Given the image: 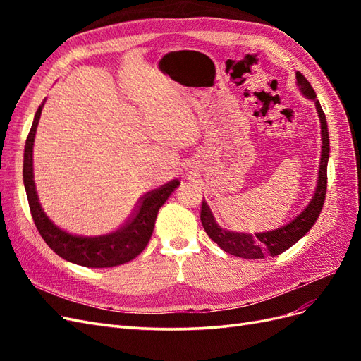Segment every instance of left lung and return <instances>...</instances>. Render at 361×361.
<instances>
[{
  "instance_id": "left-lung-1",
  "label": "left lung",
  "mask_w": 361,
  "mask_h": 361,
  "mask_svg": "<svg viewBox=\"0 0 361 361\" xmlns=\"http://www.w3.org/2000/svg\"><path fill=\"white\" fill-rule=\"evenodd\" d=\"M297 84L300 87V92L314 101L316 111L319 116L321 122V135H322V152H321V162H319V173H318V185H316V191L310 203L305 206V209L288 223L286 226H281L276 231L262 232V233H238L221 228L215 221L212 215L211 207L203 200L202 211H200V220L203 224L204 232L207 233L218 247L223 248L226 253L243 257V259H264L267 256H279L283 251L290 248L295 243L307 233L313 224L318 220V216L322 211V206L325 202L326 194V166H329V157H330V138H329V128H326L325 114L322 111V106L319 101L316 99V93L310 82L305 80V76L301 72H297Z\"/></svg>"
}]
</instances>
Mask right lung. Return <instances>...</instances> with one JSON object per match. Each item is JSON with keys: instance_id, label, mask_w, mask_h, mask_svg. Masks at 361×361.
Masks as SVG:
<instances>
[{"instance_id": "1", "label": "right lung", "mask_w": 361, "mask_h": 361, "mask_svg": "<svg viewBox=\"0 0 361 361\" xmlns=\"http://www.w3.org/2000/svg\"><path fill=\"white\" fill-rule=\"evenodd\" d=\"M43 104L37 108L35 120H32L24 150V185L27 199L31 216L43 241L60 257L87 268H111L135 259L146 248L152 232H154L159 207L166 203L180 182L173 179L162 187L145 194L126 224L110 235L87 238L61 231L43 212L36 192L35 173H32V146H35L36 129Z\"/></svg>"}]
</instances>
